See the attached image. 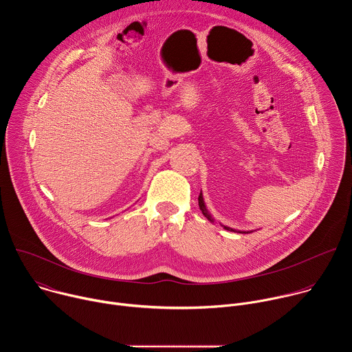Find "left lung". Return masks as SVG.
Masks as SVG:
<instances>
[{"mask_svg": "<svg viewBox=\"0 0 352 352\" xmlns=\"http://www.w3.org/2000/svg\"><path fill=\"white\" fill-rule=\"evenodd\" d=\"M197 200H199V208H200V210H202V213L205 214V217H208L210 221H213L212 216L209 214V212L206 210V206H205V204H204V196H202V192H200V195H199ZM226 230H228V231H234L232 228H228V227H226Z\"/></svg>", "mask_w": 352, "mask_h": 352, "instance_id": "obj_1", "label": "left lung"}]
</instances>
